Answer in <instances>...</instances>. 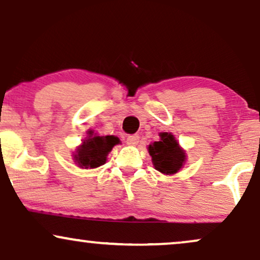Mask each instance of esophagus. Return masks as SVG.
<instances>
[{"label":"esophagus","mask_w":260,"mask_h":260,"mask_svg":"<svg viewBox=\"0 0 260 260\" xmlns=\"http://www.w3.org/2000/svg\"><path fill=\"white\" fill-rule=\"evenodd\" d=\"M139 143V136L138 134H132V136L127 137V144L131 146H136Z\"/></svg>","instance_id":"esophagus-1"}]
</instances>
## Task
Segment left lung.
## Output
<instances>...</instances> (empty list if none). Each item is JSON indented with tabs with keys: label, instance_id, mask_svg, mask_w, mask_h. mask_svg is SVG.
I'll use <instances>...</instances> for the list:
<instances>
[{
	"label": "left lung",
	"instance_id": "1",
	"mask_svg": "<svg viewBox=\"0 0 260 260\" xmlns=\"http://www.w3.org/2000/svg\"><path fill=\"white\" fill-rule=\"evenodd\" d=\"M154 169L164 175L176 174L185 166L187 160L186 151L180 146L173 133H159V140L147 146Z\"/></svg>",
	"mask_w": 260,
	"mask_h": 260
}]
</instances>
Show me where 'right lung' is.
Wrapping results in <instances>:
<instances>
[{"mask_svg": "<svg viewBox=\"0 0 260 260\" xmlns=\"http://www.w3.org/2000/svg\"><path fill=\"white\" fill-rule=\"evenodd\" d=\"M119 143L117 137L98 136L93 131H87V137L73 152V159L81 169L98 168L107 162L108 154Z\"/></svg>", "mask_w": 260, "mask_h": 260, "instance_id": "add662e5", "label": "right lung"}]
</instances>
